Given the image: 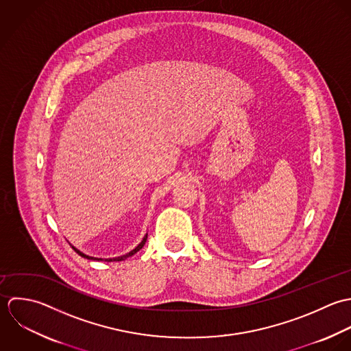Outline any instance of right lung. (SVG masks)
Segmentation results:
<instances>
[{
  "label": "right lung",
  "mask_w": 351,
  "mask_h": 351,
  "mask_svg": "<svg viewBox=\"0 0 351 351\" xmlns=\"http://www.w3.org/2000/svg\"><path fill=\"white\" fill-rule=\"evenodd\" d=\"M146 239H147V233L143 236V239H142V241H141L140 244L134 248V250H132L129 254H126V255H122V256H118V258H112V259H104V262H121V261H125V259H128L129 256H133L136 252H138L141 248L145 245V243H146ZM71 248L80 255V256H82V258H85V259H90V261H103L101 258H93V256H88V255H85V254H82L81 251H78L77 248H74L73 245H71Z\"/></svg>",
  "instance_id": "add662e5"
}]
</instances>
